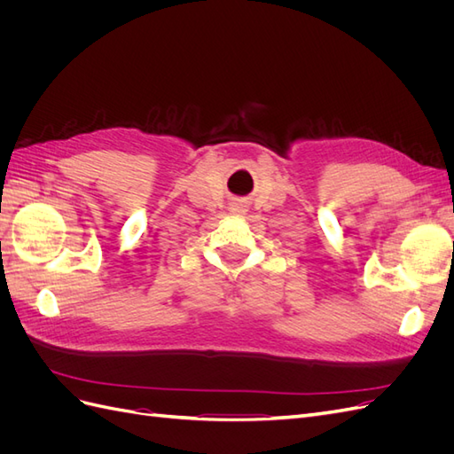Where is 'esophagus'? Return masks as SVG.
Here are the masks:
<instances>
[{
  "instance_id": "1",
  "label": "esophagus",
  "mask_w": 454,
  "mask_h": 454,
  "mask_svg": "<svg viewBox=\"0 0 454 454\" xmlns=\"http://www.w3.org/2000/svg\"><path fill=\"white\" fill-rule=\"evenodd\" d=\"M232 212H235V214H240V212H244L242 210V206H239V204H235V206H232V208H231Z\"/></svg>"
}]
</instances>
